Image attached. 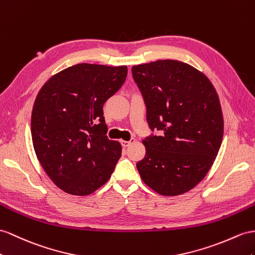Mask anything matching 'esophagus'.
<instances>
[{
	"mask_svg": "<svg viewBox=\"0 0 255 255\" xmlns=\"http://www.w3.org/2000/svg\"><path fill=\"white\" fill-rule=\"evenodd\" d=\"M135 141V139L134 138H131V139H130L129 141H122L121 143H122V145L124 146V147H127V146H129L130 144H132V143Z\"/></svg>",
	"mask_w": 255,
	"mask_h": 255,
	"instance_id": "esophagus-1",
	"label": "esophagus"
}]
</instances>
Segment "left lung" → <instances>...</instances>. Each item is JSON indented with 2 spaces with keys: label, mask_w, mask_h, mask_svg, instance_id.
I'll return each mask as SVG.
<instances>
[{
  "label": "left lung",
  "mask_w": 255,
  "mask_h": 255,
  "mask_svg": "<svg viewBox=\"0 0 255 255\" xmlns=\"http://www.w3.org/2000/svg\"><path fill=\"white\" fill-rule=\"evenodd\" d=\"M131 72L152 131L143 141L145 157L136 162L141 179L160 195L188 192L206 177L223 138L217 91L206 75L178 60L133 65Z\"/></svg>",
  "instance_id": "left-lung-1"
}]
</instances>
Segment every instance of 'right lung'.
I'll return each mask as SVG.
<instances>
[{"mask_svg":"<svg viewBox=\"0 0 255 255\" xmlns=\"http://www.w3.org/2000/svg\"><path fill=\"white\" fill-rule=\"evenodd\" d=\"M127 67L80 63L51 76L31 116L38 161L65 193L84 196L107 183L122 156L108 138L103 104L125 83Z\"/></svg>","mask_w":255,"mask_h":255,"instance_id":"add662e5","label":"right lung"}]
</instances>
